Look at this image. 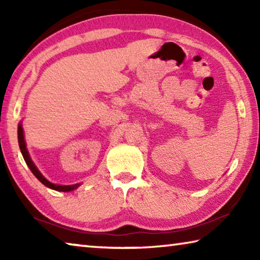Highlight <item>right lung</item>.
<instances>
[{
  "instance_id": "right-lung-1",
  "label": "right lung",
  "mask_w": 260,
  "mask_h": 260,
  "mask_svg": "<svg viewBox=\"0 0 260 260\" xmlns=\"http://www.w3.org/2000/svg\"><path fill=\"white\" fill-rule=\"evenodd\" d=\"M18 142H19L20 151H21V153H23V157H24V159L26 161V164H27V166L29 167V170L32 171V173L35 175V177H37L39 181L42 182L48 188L55 189V190H58V191H71V190H74L76 188H78L79 183L72 184V186H59V184H54V183L49 182L45 177H43V175L40 173V171L37 169V166L33 164L32 159L29 158L28 151H27V149H26V144H25V140H24V133H23V128H21V124H19V126H18Z\"/></svg>"
}]
</instances>
